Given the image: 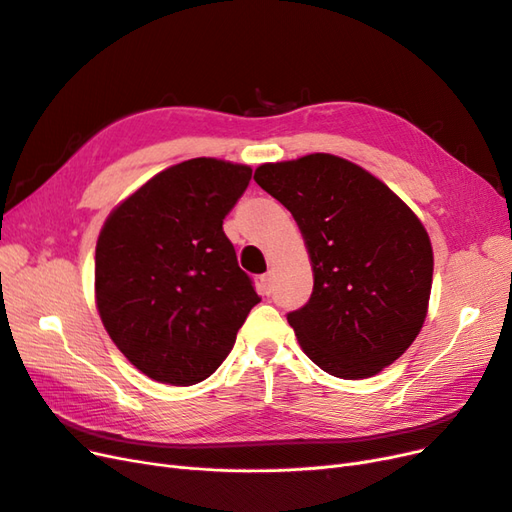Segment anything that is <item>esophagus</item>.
<instances>
[{"mask_svg": "<svg viewBox=\"0 0 512 512\" xmlns=\"http://www.w3.org/2000/svg\"><path fill=\"white\" fill-rule=\"evenodd\" d=\"M260 282H262V288H265V292L271 294V292H273V282H275V273H273V271H267L265 275L260 277Z\"/></svg>", "mask_w": 512, "mask_h": 512, "instance_id": "34e87169", "label": "esophagus"}]
</instances>
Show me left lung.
<instances>
[{
	"mask_svg": "<svg viewBox=\"0 0 512 512\" xmlns=\"http://www.w3.org/2000/svg\"><path fill=\"white\" fill-rule=\"evenodd\" d=\"M262 190L292 213L314 269L288 314L303 352L344 380L376 376L423 329L433 275L427 230L395 192L331 153L262 164Z\"/></svg>",
	"mask_w": 512,
	"mask_h": 512,
	"instance_id": "1",
	"label": "left lung"
}]
</instances>
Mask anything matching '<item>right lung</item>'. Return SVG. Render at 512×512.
Listing matches in <instances>:
<instances>
[{
    "mask_svg": "<svg viewBox=\"0 0 512 512\" xmlns=\"http://www.w3.org/2000/svg\"><path fill=\"white\" fill-rule=\"evenodd\" d=\"M252 168L215 158L170 166L108 215L96 245V303L123 356L158 382L209 378L260 303L224 235Z\"/></svg>",
    "mask_w": 512,
    "mask_h": 512,
    "instance_id": "1",
    "label": "right lung"
}]
</instances>
